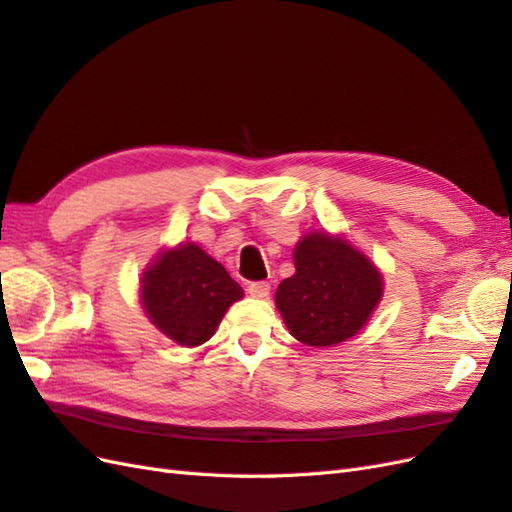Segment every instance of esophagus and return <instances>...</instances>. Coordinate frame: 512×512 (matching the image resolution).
Masks as SVG:
<instances>
[{
    "label": "esophagus",
    "instance_id": "34e87169",
    "mask_svg": "<svg viewBox=\"0 0 512 512\" xmlns=\"http://www.w3.org/2000/svg\"><path fill=\"white\" fill-rule=\"evenodd\" d=\"M248 294H251L253 298H268L270 296V283L268 281L248 283Z\"/></svg>",
    "mask_w": 512,
    "mask_h": 512
}]
</instances>
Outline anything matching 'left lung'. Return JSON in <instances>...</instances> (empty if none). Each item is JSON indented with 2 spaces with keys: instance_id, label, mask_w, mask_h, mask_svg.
<instances>
[{
  "instance_id": "1",
  "label": "left lung",
  "mask_w": 512,
  "mask_h": 512,
  "mask_svg": "<svg viewBox=\"0 0 512 512\" xmlns=\"http://www.w3.org/2000/svg\"><path fill=\"white\" fill-rule=\"evenodd\" d=\"M296 274L281 281L277 307L307 346H335L357 335L383 296V277L346 240L305 235L294 248Z\"/></svg>"
}]
</instances>
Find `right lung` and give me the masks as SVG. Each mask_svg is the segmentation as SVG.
<instances>
[{"mask_svg":"<svg viewBox=\"0 0 512 512\" xmlns=\"http://www.w3.org/2000/svg\"><path fill=\"white\" fill-rule=\"evenodd\" d=\"M142 305L151 322L181 346H199L216 333L242 287L196 244L157 257L142 277Z\"/></svg>","mask_w":512,"mask_h":512,"instance_id":"obj_1","label":"right lung"}]
</instances>
